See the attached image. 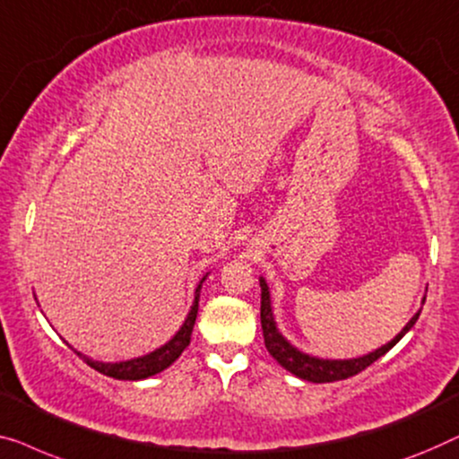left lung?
Listing matches in <instances>:
<instances>
[{
    "mask_svg": "<svg viewBox=\"0 0 459 459\" xmlns=\"http://www.w3.org/2000/svg\"><path fill=\"white\" fill-rule=\"evenodd\" d=\"M260 287H262L260 320H262L264 343H266V350L270 351V356H273L282 368H285V370H289L291 374H295V377H299L303 380H309V383H333V380L350 378V377H353V374L366 370V368L374 364L378 358H383L385 353L391 350V347H395L399 343V339H402L403 334L416 325L418 316H420V309H418V312L411 316V320L408 322V325L402 328V333H399L393 341H389L386 345L378 347L377 351L366 353V356L353 358V359H322V358H314V356H307V353L299 351L297 347L289 343L285 337H282L279 328H276L273 303H270V291H268L266 281L260 279Z\"/></svg>",
    "mask_w": 459,
    "mask_h": 459,
    "instance_id": "1",
    "label": "left lung"
}]
</instances>
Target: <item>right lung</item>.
<instances>
[{
	"instance_id": "add662e5",
	"label": "right lung",
	"mask_w": 459,
	"mask_h": 459,
	"mask_svg": "<svg viewBox=\"0 0 459 459\" xmlns=\"http://www.w3.org/2000/svg\"><path fill=\"white\" fill-rule=\"evenodd\" d=\"M205 276H208V274H205ZM205 276L202 281H199V285L195 289V301H193L191 312L186 314L183 326H180L178 333L174 334V337L168 341L166 345L160 347V350L147 353V356L134 358V359L116 361V364H109V361L106 364V361L91 359V358L82 356V353H79L76 350H74V353L85 359L87 366H91L93 370L106 374V377H112L116 380H143V378L153 377V374L166 370V368L170 366L172 361L178 359L180 353L186 350V345L191 343V333H193V326H195L197 307H199V291H202V282L205 281Z\"/></svg>"
}]
</instances>
